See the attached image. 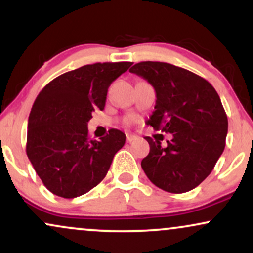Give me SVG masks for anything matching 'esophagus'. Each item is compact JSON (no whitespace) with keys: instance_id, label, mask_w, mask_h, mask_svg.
Returning a JSON list of instances; mask_svg holds the SVG:
<instances>
[{"instance_id":"esophagus-1","label":"esophagus","mask_w":253,"mask_h":253,"mask_svg":"<svg viewBox=\"0 0 253 253\" xmlns=\"http://www.w3.org/2000/svg\"><path fill=\"white\" fill-rule=\"evenodd\" d=\"M126 139H127V141H128V143H132V141H134V140H136V139H138V136H135L133 134H127Z\"/></svg>"}]
</instances>
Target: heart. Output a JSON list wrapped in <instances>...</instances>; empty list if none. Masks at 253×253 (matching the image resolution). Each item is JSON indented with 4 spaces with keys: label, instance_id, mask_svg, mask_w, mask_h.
Here are the masks:
<instances>
[{
    "label": "heart",
    "instance_id": "b5f03b06",
    "mask_svg": "<svg viewBox=\"0 0 253 253\" xmlns=\"http://www.w3.org/2000/svg\"><path fill=\"white\" fill-rule=\"evenodd\" d=\"M133 123V119H126V124L127 125H129V124H132Z\"/></svg>",
    "mask_w": 253,
    "mask_h": 253
}]
</instances>
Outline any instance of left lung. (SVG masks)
<instances>
[{
    "mask_svg": "<svg viewBox=\"0 0 253 253\" xmlns=\"http://www.w3.org/2000/svg\"><path fill=\"white\" fill-rule=\"evenodd\" d=\"M129 71L156 90L147 125L172 135L165 146L145 136L150 153L141 161L144 172L169 193L194 189L211 172L226 145L227 115L216 90L199 75L169 63L141 62Z\"/></svg>",
    "mask_w": 253,
    "mask_h": 253,
    "instance_id": "left-lung-1",
    "label": "left lung"
}]
</instances>
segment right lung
Listing matches in <instances>:
<instances>
[{
	"instance_id": "add662e5",
	"label": "right lung",
	"mask_w": 253,
	"mask_h": 253,
	"mask_svg": "<svg viewBox=\"0 0 253 253\" xmlns=\"http://www.w3.org/2000/svg\"><path fill=\"white\" fill-rule=\"evenodd\" d=\"M130 62L95 63L60 75L39 92L28 118L26 152L43 185L74 199L96 187L108 172L126 135L112 128L91 140L88 123L102 110L113 81Z\"/></svg>"
}]
</instances>
